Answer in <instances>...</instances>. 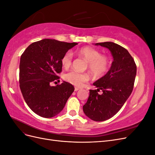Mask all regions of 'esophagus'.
Instances as JSON below:
<instances>
[{
  "label": "esophagus",
  "mask_w": 155,
  "mask_h": 155,
  "mask_svg": "<svg viewBox=\"0 0 155 155\" xmlns=\"http://www.w3.org/2000/svg\"><path fill=\"white\" fill-rule=\"evenodd\" d=\"M79 89H80V88H78V87H75L74 91H78L79 90Z\"/></svg>",
  "instance_id": "obj_1"
}]
</instances>
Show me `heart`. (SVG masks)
Listing matches in <instances>:
<instances>
[{
    "mask_svg": "<svg viewBox=\"0 0 155 155\" xmlns=\"http://www.w3.org/2000/svg\"><path fill=\"white\" fill-rule=\"evenodd\" d=\"M79 57L85 59L88 62V68L94 76L100 78L104 76L109 67V61L105 55H101V52L92 47H83L77 51ZM73 54L71 51L65 52L62 56L61 62L64 68H69L72 64ZM66 80L76 87L82 86L84 83L88 80V76L85 73H79L74 70L68 72L64 76Z\"/></svg>",
    "mask_w": 155,
    "mask_h": 155,
    "instance_id": "obj_1",
    "label": "heart"
}]
</instances>
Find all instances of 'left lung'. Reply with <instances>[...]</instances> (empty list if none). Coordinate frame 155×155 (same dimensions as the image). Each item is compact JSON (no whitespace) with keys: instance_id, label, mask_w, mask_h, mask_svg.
I'll use <instances>...</instances> for the list:
<instances>
[{"instance_id":"8db88e82","label":"left lung","mask_w":155,"mask_h":155,"mask_svg":"<svg viewBox=\"0 0 155 155\" xmlns=\"http://www.w3.org/2000/svg\"><path fill=\"white\" fill-rule=\"evenodd\" d=\"M109 49L113 61L107 73L93 83L97 90H90L84 113L90 119L103 121L118 112L133 91L137 75V66L129 51L112 42L96 43ZM100 90L102 95L97 93Z\"/></svg>"}]
</instances>
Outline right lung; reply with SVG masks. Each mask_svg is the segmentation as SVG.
<instances>
[{
	"instance_id": "right-lung-1",
	"label": "right lung",
	"mask_w": 155,
	"mask_h": 155,
	"mask_svg": "<svg viewBox=\"0 0 155 155\" xmlns=\"http://www.w3.org/2000/svg\"><path fill=\"white\" fill-rule=\"evenodd\" d=\"M77 45L45 39L31 43L22 54L20 88L26 104L37 115L46 118L58 115L74 92V86L68 82L50 84L59 81L63 54Z\"/></svg>"
}]
</instances>
